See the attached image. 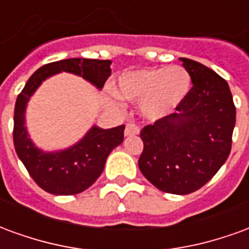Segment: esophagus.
<instances>
[{"label":"esophagus","mask_w":249,"mask_h":249,"mask_svg":"<svg viewBox=\"0 0 249 249\" xmlns=\"http://www.w3.org/2000/svg\"><path fill=\"white\" fill-rule=\"evenodd\" d=\"M139 132H140V129H139V126L136 124L129 123V124H126V126H125V136H126V137L139 135Z\"/></svg>","instance_id":"34e87169"}]
</instances>
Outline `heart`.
Returning <instances> with one entry per match:
<instances>
[{
  "instance_id": "heart-1",
  "label": "heart",
  "mask_w": 249,
  "mask_h": 249,
  "mask_svg": "<svg viewBox=\"0 0 249 249\" xmlns=\"http://www.w3.org/2000/svg\"><path fill=\"white\" fill-rule=\"evenodd\" d=\"M191 87V74L183 66L152 68L124 74L117 84L116 93L126 101H142V113L155 120L183 103Z\"/></svg>"
}]
</instances>
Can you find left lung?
Masks as SVG:
<instances>
[{
	"label": "left lung",
	"mask_w": 249,
	"mask_h": 249,
	"mask_svg": "<svg viewBox=\"0 0 249 249\" xmlns=\"http://www.w3.org/2000/svg\"><path fill=\"white\" fill-rule=\"evenodd\" d=\"M180 60L193 87L178 113L141 129L139 168L162 192L188 195L208 183L230 156L236 108L223 77L197 61Z\"/></svg>",
	"instance_id": "8db88e82"
}]
</instances>
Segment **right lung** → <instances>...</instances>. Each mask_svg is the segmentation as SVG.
<instances>
[{"label":"right lung","mask_w":249,"mask_h":249,"mask_svg":"<svg viewBox=\"0 0 249 249\" xmlns=\"http://www.w3.org/2000/svg\"><path fill=\"white\" fill-rule=\"evenodd\" d=\"M109 60L68 58L41 66L32 74L14 107L13 141L19 160L36 184L52 195L71 196L85 191L103 173L107 157L124 141V125L112 129L93 126L78 144L69 149L45 153L30 141L25 128V107L45 78L58 71H71L103 88L110 76Z\"/></svg>","instance_id":"add662e5"}]
</instances>
